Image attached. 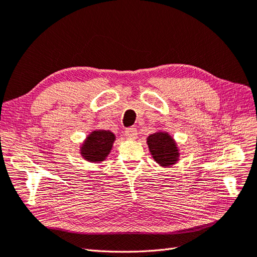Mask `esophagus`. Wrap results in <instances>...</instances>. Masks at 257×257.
I'll list each match as a JSON object with an SVG mask.
<instances>
[{
  "label": "esophagus",
  "instance_id": "1",
  "mask_svg": "<svg viewBox=\"0 0 257 257\" xmlns=\"http://www.w3.org/2000/svg\"><path fill=\"white\" fill-rule=\"evenodd\" d=\"M125 136L131 140H135L136 138H138V130H136L135 127L127 128L126 131H125Z\"/></svg>",
  "mask_w": 257,
  "mask_h": 257
}]
</instances>
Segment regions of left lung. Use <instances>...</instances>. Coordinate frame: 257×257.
Returning a JSON list of instances; mask_svg holds the SVG:
<instances>
[{
    "instance_id": "left-lung-1",
    "label": "left lung",
    "mask_w": 257,
    "mask_h": 257,
    "mask_svg": "<svg viewBox=\"0 0 257 257\" xmlns=\"http://www.w3.org/2000/svg\"><path fill=\"white\" fill-rule=\"evenodd\" d=\"M146 143L152 157L159 166L170 168L179 162V147L168 132L159 130L148 136Z\"/></svg>"
}]
</instances>
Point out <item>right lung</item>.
<instances>
[{"mask_svg":"<svg viewBox=\"0 0 257 257\" xmlns=\"http://www.w3.org/2000/svg\"><path fill=\"white\" fill-rule=\"evenodd\" d=\"M115 140V134L109 130H93L80 144L79 153L89 163H102L110 155Z\"/></svg>","mask_w":257,"mask_h":257,"instance_id":"obj_1","label":"right lung"}]
</instances>
